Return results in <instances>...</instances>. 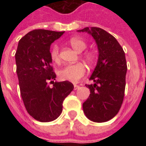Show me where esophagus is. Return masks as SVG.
I'll use <instances>...</instances> for the list:
<instances>
[{
	"instance_id": "1",
	"label": "esophagus",
	"mask_w": 146,
	"mask_h": 146,
	"mask_svg": "<svg viewBox=\"0 0 146 146\" xmlns=\"http://www.w3.org/2000/svg\"><path fill=\"white\" fill-rule=\"evenodd\" d=\"M77 88H79V85H76V84H74V90H76Z\"/></svg>"
}]
</instances>
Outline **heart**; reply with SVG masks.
<instances>
[{
    "instance_id": "1",
    "label": "heart",
    "mask_w": 146,
    "mask_h": 146,
    "mask_svg": "<svg viewBox=\"0 0 146 146\" xmlns=\"http://www.w3.org/2000/svg\"><path fill=\"white\" fill-rule=\"evenodd\" d=\"M69 43L71 45V47L79 53L84 51L87 48V44L85 43V41L79 37L71 38L69 40ZM84 58L89 63H92L95 59V54L92 52L84 53ZM51 60L54 62H58L59 59L58 46L57 44H54L51 48ZM86 72H87V70H86V67L84 64L80 63V62L76 64H69L58 70V76L61 80L76 83L85 75Z\"/></svg>"
}]
</instances>
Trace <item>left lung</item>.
<instances>
[{"mask_svg":"<svg viewBox=\"0 0 146 146\" xmlns=\"http://www.w3.org/2000/svg\"><path fill=\"white\" fill-rule=\"evenodd\" d=\"M77 31L92 35L98 50L97 65L89 78L94 84L85 85L91 94L83 103V110L90 120L106 122L117 114L123 100L127 70L125 54L116 39L101 28Z\"/></svg>","mask_w":146,"mask_h":146,"instance_id":"left-lung-1","label":"left lung"}]
</instances>
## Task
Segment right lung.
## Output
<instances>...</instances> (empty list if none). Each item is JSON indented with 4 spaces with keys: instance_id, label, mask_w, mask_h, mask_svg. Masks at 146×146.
I'll return each mask as SVG.
<instances>
[{
    "instance_id": "add662e5",
    "label": "right lung",
    "mask_w": 146,
    "mask_h": 146,
    "mask_svg": "<svg viewBox=\"0 0 146 146\" xmlns=\"http://www.w3.org/2000/svg\"><path fill=\"white\" fill-rule=\"evenodd\" d=\"M64 32L34 30L21 38L15 53L19 88L27 112L40 122L57 119L64 99L73 90L70 81H54L50 47ZM52 83L51 88L48 83Z\"/></svg>"
}]
</instances>
